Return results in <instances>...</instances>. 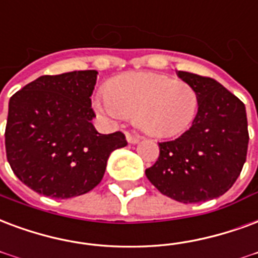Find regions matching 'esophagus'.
<instances>
[{
	"mask_svg": "<svg viewBox=\"0 0 258 258\" xmlns=\"http://www.w3.org/2000/svg\"><path fill=\"white\" fill-rule=\"evenodd\" d=\"M125 139H127V142H128V144L135 145V144H138L141 137L137 134H130V133H127V134H125Z\"/></svg>",
	"mask_w": 258,
	"mask_h": 258,
	"instance_id": "1",
	"label": "esophagus"
}]
</instances>
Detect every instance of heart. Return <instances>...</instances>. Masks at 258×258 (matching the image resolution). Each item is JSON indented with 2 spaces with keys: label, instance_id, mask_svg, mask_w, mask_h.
<instances>
[{
  "label": "heart",
  "instance_id": "heart-1",
  "mask_svg": "<svg viewBox=\"0 0 258 258\" xmlns=\"http://www.w3.org/2000/svg\"><path fill=\"white\" fill-rule=\"evenodd\" d=\"M200 105L197 90L183 81L154 72H131L114 78L106 94L97 97L98 112L113 117H133L146 134L168 138L190 127Z\"/></svg>",
  "mask_w": 258,
  "mask_h": 258
}]
</instances>
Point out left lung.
<instances>
[{
    "label": "left lung",
    "instance_id": "1",
    "mask_svg": "<svg viewBox=\"0 0 258 258\" xmlns=\"http://www.w3.org/2000/svg\"><path fill=\"white\" fill-rule=\"evenodd\" d=\"M198 93L191 127L160 142L157 161L145 173L158 191L183 204L213 200L228 191L246 161L249 133L245 104L212 78L177 71Z\"/></svg>",
    "mask_w": 258,
    "mask_h": 258
}]
</instances>
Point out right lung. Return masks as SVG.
I'll use <instances>...</instances> for the list:
<instances>
[{"label": "right lung", "mask_w": 258, "mask_h": 258, "mask_svg": "<svg viewBox=\"0 0 258 258\" xmlns=\"http://www.w3.org/2000/svg\"><path fill=\"white\" fill-rule=\"evenodd\" d=\"M97 74L39 76L11 97L8 163L34 191L51 198L86 194L101 182L110 153L127 145L123 133L100 134L91 123Z\"/></svg>", "instance_id": "1"}]
</instances>
